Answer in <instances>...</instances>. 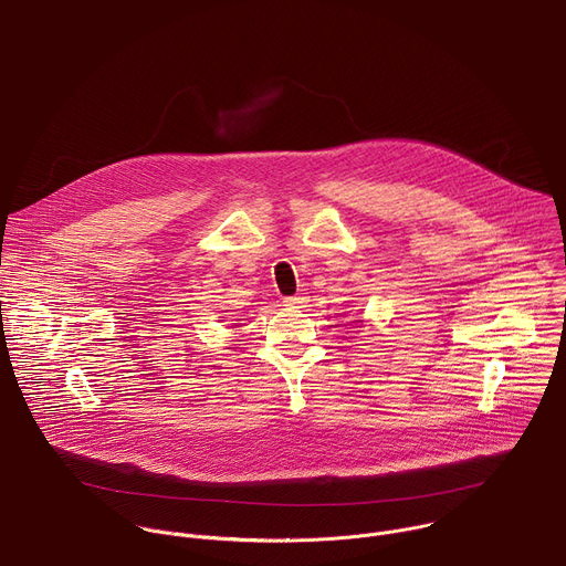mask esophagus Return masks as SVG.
I'll return each instance as SVG.
<instances>
[{"label": "esophagus", "instance_id": "34e87169", "mask_svg": "<svg viewBox=\"0 0 566 566\" xmlns=\"http://www.w3.org/2000/svg\"><path fill=\"white\" fill-rule=\"evenodd\" d=\"M304 302H306V295H304V293H297V295H291V297L284 300L286 306H295V308H297V306H304Z\"/></svg>", "mask_w": 566, "mask_h": 566}]
</instances>
